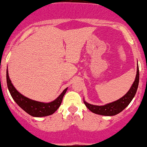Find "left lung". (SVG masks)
<instances>
[{"mask_svg": "<svg viewBox=\"0 0 147 147\" xmlns=\"http://www.w3.org/2000/svg\"><path fill=\"white\" fill-rule=\"evenodd\" d=\"M139 82V66H137V71H136V76L134 83L131 85V88L128 92L125 94L123 97L120 98L119 100L114 101L113 102L108 103L105 105H94L89 104L86 102L84 99V103L88 109L92 113L101 115L105 116H113L122 112L133 100L135 96L136 91H137L138 86Z\"/></svg>", "mask_w": 147, "mask_h": 147, "instance_id": "left-lung-1", "label": "left lung"}]
</instances>
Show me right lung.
I'll return each instance as SVG.
<instances>
[{"label": "right lung", "mask_w": 147, "mask_h": 147, "mask_svg": "<svg viewBox=\"0 0 147 147\" xmlns=\"http://www.w3.org/2000/svg\"><path fill=\"white\" fill-rule=\"evenodd\" d=\"M6 81L10 94L16 104L28 114L33 117H38V118L53 114L61 105L63 97L68 89V88H65L62 93L53 101L50 102H42L31 100L18 92L10 79L8 68L6 70Z\"/></svg>", "instance_id": "right-lung-1"}]
</instances>
